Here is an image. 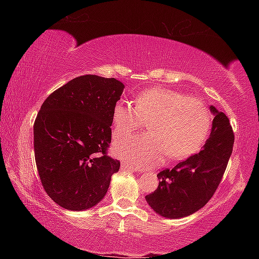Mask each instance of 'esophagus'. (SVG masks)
Returning a JSON list of instances; mask_svg holds the SVG:
<instances>
[{
    "label": "esophagus",
    "instance_id": "esophagus-1",
    "mask_svg": "<svg viewBox=\"0 0 259 259\" xmlns=\"http://www.w3.org/2000/svg\"><path fill=\"white\" fill-rule=\"evenodd\" d=\"M121 170H123V171H133V168H131V166L128 165V164L122 163L121 164Z\"/></svg>",
    "mask_w": 259,
    "mask_h": 259
}]
</instances>
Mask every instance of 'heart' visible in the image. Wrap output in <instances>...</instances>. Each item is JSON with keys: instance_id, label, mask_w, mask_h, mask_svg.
I'll list each match as a JSON object with an SVG mask.
<instances>
[{"instance_id": "obj_1", "label": "heart", "mask_w": 259, "mask_h": 259, "mask_svg": "<svg viewBox=\"0 0 259 259\" xmlns=\"http://www.w3.org/2000/svg\"><path fill=\"white\" fill-rule=\"evenodd\" d=\"M129 103L119 102L112 111L113 136L122 138L146 121L147 133L114 144L117 157L136 168H150L168 155L179 161L194 155L211 129V114L202 100L166 88H152Z\"/></svg>"}]
</instances>
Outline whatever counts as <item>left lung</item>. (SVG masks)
Masks as SVG:
<instances>
[{
  "instance_id": "1",
  "label": "left lung",
  "mask_w": 259,
  "mask_h": 259,
  "mask_svg": "<svg viewBox=\"0 0 259 259\" xmlns=\"http://www.w3.org/2000/svg\"><path fill=\"white\" fill-rule=\"evenodd\" d=\"M213 114L211 133L199 153L157 174L159 186L145 196L162 217L190 216L205 205L221 183L233 151L234 134L229 117L210 106Z\"/></svg>"
}]
</instances>
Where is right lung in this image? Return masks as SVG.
<instances>
[{
    "label": "right lung",
    "mask_w": 259,
    "mask_h": 259,
    "mask_svg": "<svg viewBox=\"0 0 259 259\" xmlns=\"http://www.w3.org/2000/svg\"><path fill=\"white\" fill-rule=\"evenodd\" d=\"M116 78L83 75L54 91L34 122L37 172L47 194L67 210L95 207L120 161L107 155L112 111L123 93Z\"/></svg>",
    "instance_id": "1"
}]
</instances>
